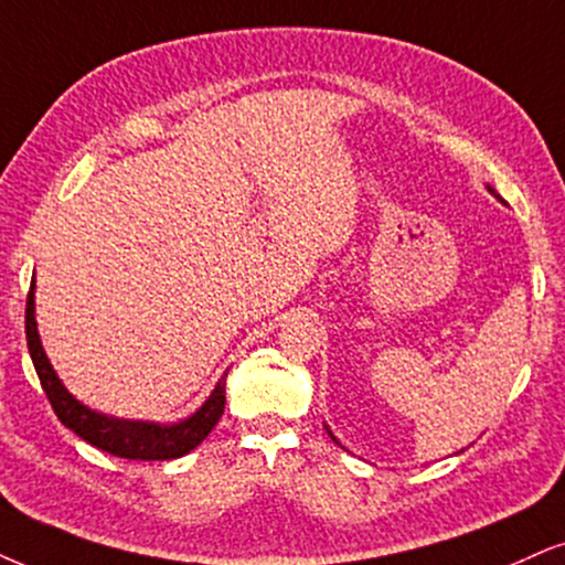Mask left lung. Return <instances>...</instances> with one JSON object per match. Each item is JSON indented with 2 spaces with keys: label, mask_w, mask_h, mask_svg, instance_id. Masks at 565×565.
<instances>
[{
  "label": "left lung",
  "mask_w": 565,
  "mask_h": 565,
  "mask_svg": "<svg viewBox=\"0 0 565 565\" xmlns=\"http://www.w3.org/2000/svg\"><path fill=\"white\" fill-rule=\"evenodd\" d=\"M490 191H492V188H490ZM492 193H495V191H492ZM327 431H330V429H327ZM330 437H332V431H330ZM332 440H335V437H332Z\"/></svg>",
  "instance_id": "obj_1"
}]
</instances>
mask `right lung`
<instances>
[{"mask_svg": "<svg viewBox=\"0 0 565 565\" xmlns=\"http://www.w3.org/2000/svg\"><path fill=\"white\" fill-rule=\"evenodd\" d=\"M33 288H36V285L31 282L25 301L28 353H31L41 387H44L54 414H57V419L65 424L67 429H73L75 435L83 437V440L90 445H96L99 450L113 452L117 458H130V461H170V458H180L196 448L209 431L214 429L222 411H225L227 372L225 377L217 382V387L212 390V395L204 401V406L178 424L117 419V416L99 414V411H90L88 406H83L81 401H75L73 395L67 393V387L62 385V380L57 377L52 364H49L44 345H41L36 330V301H33Z\"/></svg>", "mask_w": 565, "mask_h": 565, "instance_id": "1", "label": "right lung"}]
</instances>
